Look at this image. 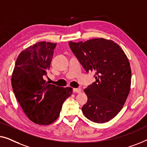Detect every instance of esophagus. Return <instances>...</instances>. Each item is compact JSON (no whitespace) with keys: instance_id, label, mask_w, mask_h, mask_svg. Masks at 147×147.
<instances>
[{"instance_id":"1","label":"esophagus","mask_w":147,"mask_h":147,"mask_svg":"<svg viewBox=\"0 0 147 147\" xmlns=\"http://www.w3.org/2000/svg\"><path fill=\"white\" fill-rule=\"evenodd\" d=\"M73 91L74 92H76V93H80L81 92V89L80 88H73Z\"/></svg>"}]
</instances>
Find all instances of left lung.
<instances>
[{
    "label": "left lung",
    "mask_w": 147,
    "mask_h": 147,
    "mask_svg": "<svg viewBox=\"0 0 147 147\" xmlns=\"http://www.w3.org/2000/svg\"><path fill=\"white\" fill-rule=\"evenodd\" d=\"M69 45L86 73H95V82L84 89L88 100L82 113L94 123L109 121L121 111L129 94L131 69L127 57L114 41L102 38Z\"/></svg>",
    "instance_id": "1"
}]
</instances>
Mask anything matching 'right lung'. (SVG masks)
Returning a JSON list of instances; mask_svg holds the SVG:
<instances>
[{"instance_id":"right-lung-1","label":"right lung","mask_w":147,"mask_h":147,"mask_svg":"<svg viewBox=\"0 0 147 147\" xmlns=\"http://www.w3.org/2000/svg\"><path fill=\"white\" fill-rule=\"evenodd\" d=\"M57 44L40 42L18 55L11 78L18 102L27 117L41 125L53 123L59 117L63 102L73 93V88L48 84L44 78Z\"/></svg>"}]
</instances>
